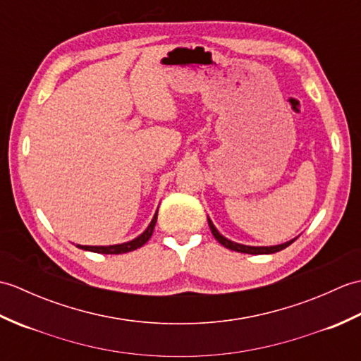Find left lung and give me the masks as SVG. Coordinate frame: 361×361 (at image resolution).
Segmentation results:
<instances>
[{
  "label": "left lung",
  "mask_w": 361,
  "mask_h": 361,
  "mask_svg": "<svg viewBox=\"0 0 361 361\" xmlns=\"http://www.w3.org/2000/svg\"><path fill=\"white\" fill-rule=\"evenodd\" d=\"M208 224H209L212 235L216 237L219 243L224 245V247L228 248V250H233V251H237V252H247V255H273V252H278L283 248H287L288 245H291L296 240V239L288 240V242L282 243V245H274V247H248V245H242V243H235L233 240H228L226 237H224L217 231V228L214 226V224L209 219H208Z\"/></svg>",
  "instance_id": "1"
}]
</instances>
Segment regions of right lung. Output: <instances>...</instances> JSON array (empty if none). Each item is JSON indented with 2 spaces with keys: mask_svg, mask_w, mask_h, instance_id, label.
Here are the masks:
<instances>
[{
  "mask_svg": "<svg viewBox=\"0 0 361 361\" xmlns=\"http://www.w3.org/2000/svg\"><path fill=\"white\" fill-rule=\"evenodd\" d=\"M157 217H158V211H157L155 216H153V219L150 221V225L147 226V229H145V231L141 235H137L136 239L130 240V242L119 243V245H109V247H90V245H78V248L85 250V251L101 252V255H121V252H128V251H133L136 248H141L142 245L152 237L153 229H155Z\"/></svg>",
  "mask_w": 361,
  "mask_h": 361,
  "instance_id": "right-lung-1",
  "label": "right lung"
}]
</instances>
